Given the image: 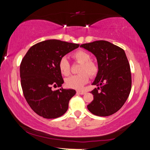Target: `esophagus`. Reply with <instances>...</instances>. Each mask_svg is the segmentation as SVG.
Listing matches in <instances>:
<instances>
[{"instance_id":"obj_1","label":"esophagus","mask_w":150,"mask_h":150,"mask_svg":"<svg viewBox=\"0 0 150 150\" xmlns=\"http://www.w3.org/2000/svg\"><path fill=\"white\" fill-rule=\"evenodd\" d=\"M77 93L79 94H85L86 92L85 91H77Z\"/></svg>"}]
</instances>
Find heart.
I'll list each match as a JSON object with an SVG mask.
<instances>
[{
  "label": "heart",
  "mask_w": 150,
  "mask_h": 150,
  "mask_svg": "<svg viewBox=\"0 0 150 150\" xmlns=\"http://www.w3.org/2000/svg\"><path fill=\"white\" fill-rule=\"evenodd\" d=\"M73 57L78 63H82L79 73L77 75H72L65 79V85L71 89H80L83 87L89 80V76L94 77L97 74V65L91 61V56L87 51L79 50L73 54ZM58 68L60 73L64 76H68L70 73V65L66 57L60 59L58 63Z\"/></svg>",
  "instance_id": "b5f03b06"
}]
</instances>
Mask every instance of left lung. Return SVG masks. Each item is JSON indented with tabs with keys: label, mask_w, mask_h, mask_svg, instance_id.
Masks as SVG:
<instances>
[{
	"label": "left lung",
	"mask_w": 150,
	"mask_h": 150,
	"mask_svg": "<svg viewBox=\"0 0 150 150\" xmlns=\"http://www.w3.org/2000/svg\"><path fill=\"white\" fill-rule=\"evenodd\" d=\"M97 58L98 72L91 92L94 100L87 105L91 113L108 116L117 112L131 90V73L124 50L106 41H96L80 45Z\"/></svg>",
	"instance_id": "left-lung-1"
}]
</instances>
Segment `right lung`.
<instances>
[{
  "label": "right lung",
  "instance_id": "add662e5",
  "mask_svg": "<svg viewBox=\"0 0 150 150\" xmlns=\"http://www.w3.org/2000/svg\"><path fill=\"white\" fill-rule=\"evenodd\" d=\"M79 44L49 39L32 46L21 62V86L26 101L32 109L45 118L63 116L68 108L75 89L53 91L52 86L61 87L63 77L58 68L60 59L79 47Z\"/></svg>",
  "mask_w": 150,
  "mask_h": 150
}]
</instances>
